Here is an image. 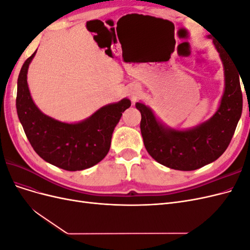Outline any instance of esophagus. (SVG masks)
Segmentation results:
<instances>
[{
	"label": "esophagus",
	"mask_w": 250,
	"mask_h": 250,
	"mask_svg": "<svg viewBox=\"0 0 250 250\" xmlns=\"http://www.w3.org/2000/svg\"><path fill=\"white\" fill-rule=\"evenodd\" d=\"M128 95H129V97L131 98L132 102H134V100L137 99L138 96L140 95V88L138 85H133L129 88V90H128Z\"/></svg>",
	"instance_id": "1"
}]
</instances>
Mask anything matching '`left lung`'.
Here are the masks:
<instances>
[{
  "instance_id": "left-lung-1",
  "label": "left lung",
  "mask_w": 250,
  "mask_h": 250,
  "mask_svg": "<svg viewBox=\"0 0 250 250\" xmlns=\"http://www.w3.org/2000/svg\"><path fill=\"white\" fill-rule=\"evenodd\" d=\"M213 42L223 63L225 88L220 105L209 120L191 129H173L161 123L149 106L135 103L142 115L141 132L148 153L174 170L192 171L215 162L229 147L242 115L241 75L229 51L214 39Z\"/></svg>"
}]
</instances>
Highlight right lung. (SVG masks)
<instances>
[{
  "label": "right lung",
  "instance_id": "right-lung-1",
  "mask_svg": "<svg viewBox=\"0 0 250 250\" xmlns=\"http://www.w3.org/2000/svg\"><path fill=\"white\" fill-rule=\"evenodd\" d=\"M36 51L22 64L18 78L17 111L27 139L43 161L66 171L93 167L106 156L112 132L131 102L107 104L78 123H64L42 113L29 92L27 73Z\"/></svg>",
  "mask_w": 250,
  "mask_h": 250
}]
</instances>
